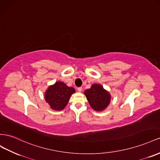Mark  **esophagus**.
Here are the masks:
<instances>
[{"instance_id":"34e87169","label":"esophagus","mask_w":160,"mask_h":160,"mask_svg":"<svg viewBox=\"0 0 160 160\" xmlns=\"http://www.w3.org/2000/svg\"><path fill=\"white\" fill-rule=\"evenodd\" d=\"M77 91H78L79 92H82V88H81V87H79V88H77Z\"/></svg>"}]
</instances>
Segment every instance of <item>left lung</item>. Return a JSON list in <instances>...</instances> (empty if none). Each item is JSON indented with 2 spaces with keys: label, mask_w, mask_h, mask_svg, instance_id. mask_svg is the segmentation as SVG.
Returning a JSON list of instances; mask_svg holds the SVG:
<instances>
[{
  "label": "left lung",
  "mask_w": 160,
  "mask_h": 160,
  "mask_svg": "<svg viewBox=\"0 0 160 160\" xmlns=\"http://www.w3.org/2000/svg\"><path fill=\"white\" fill-rule=\"evenodd\" d=\"M84 93L90 106L96 111L104 110L110 103V94L103 89L101 85L93 84L90 89L85 90Z\"/></svg>",
  "instance_id": "obj_1"
}]
</instances>
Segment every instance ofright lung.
Returning <instances> with one entry per match:
<instances>
[{"instance_id":"1","label":"right lung","mask_w":160,"mask_h":160,"mask_svg":"<svg viewBox=\"0 0 160 160\" xmlns=\"http://www.w3.org/2000/svg\"><path fill=\"white\" fill-rule=\"evenodd\" d=\"M75 92L73 88L68 87L64 83L58 81L47 89L45 100L52 109L62 110L67 106L71 95Z\"/></svg>"}]
</instances>
